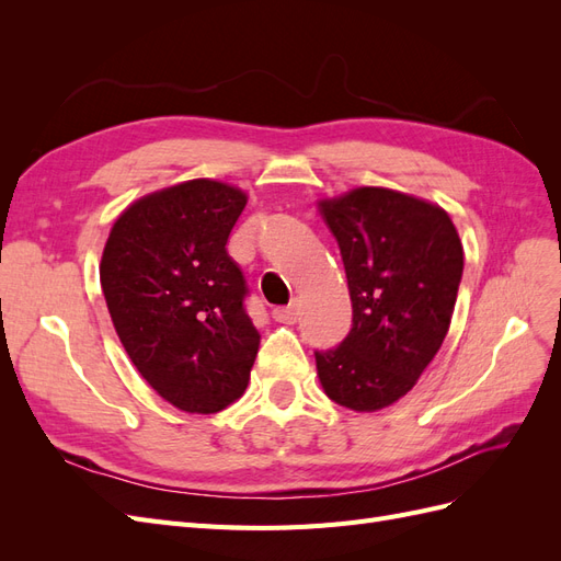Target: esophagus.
<instances>
[{"label": "esophagus", "instance_id": "1", "mask_svg": "<svg viewBox=\"0 0 561 561\" xmlns=\"http://www.w3.org/2000/svg\"><path fill=\"white\" fill-rule=\"evenodd\" d=\"M271 316H274V320H278V322H295L299 316V309L295 301H290L287 307H276L274 311H271Z\"/></svg>", "mask_w": 561, "mask_h": 561}]
</instances>
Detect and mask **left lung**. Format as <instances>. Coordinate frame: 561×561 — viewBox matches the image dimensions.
<instances>
[{
	"mask_svg": "<svg viewBox=\"0 0 561 561\" xmlns=\"http://www.w3.org/2000/svg\"><path fill=\"white\" fill-rule=\"evenodd\" d=\"M320 213L342 250L353 325L316 351L318 377L336 404L377 412L410 393L443 346L463 245L443 208L381 186L320 201Z\"/></svg>",
	"mask_w": 561,
	"mask_h": 561,
	"instance_id": "obj_1",
	"label": "left lung"
}]
</instances>
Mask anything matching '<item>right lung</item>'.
<instances>
[{
    "instance_id": "right-lung-1",
    "label": "right lung",
    "mask_w": 561,
    "mask_h": 561,
    "mask_svg": "<svg viewBox=\"0 0 561 561\" xmlns=\"http://www.w3.org/2000/svg\"><path fill=\"white\" fill-rule=\"evenodd\" d=\"M248 196L192 180L135 201L116 219L100 283L133 365L190 414H215L243 396L260 348L245 313L248 283L229 233Z\"/></svg>"
}]
</instances>
